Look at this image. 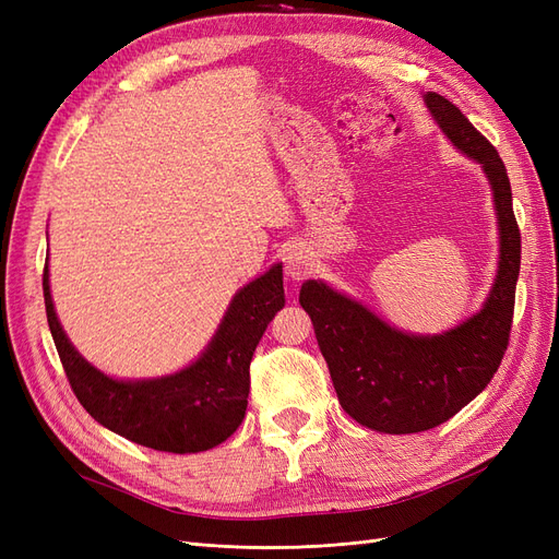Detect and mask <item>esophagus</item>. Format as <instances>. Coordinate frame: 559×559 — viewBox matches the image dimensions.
<instances>
[{
  "label": "esophagus",
  "instance_id": "obj_1",
  "mask_svg": "<svg viewBox=\"0 0 559 559\" xmlns=\"http://www.w3.org/2000/svg\"><path fill=\"white\" fill-rule=\"evenodd\" d=\"M312 273V259L308 257L302 249H292L286 253V261H284V275L289 277L292 282H300L306 280Z\"/></svg>",
  "mask_w": 559,
  "mask_h": 559
}]
</instances>
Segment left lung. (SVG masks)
Wrapping results in <instances>:
<instances>
[{
    "label": "left lung",
    "mask_w": 559,
    "mask_h": 559,
    "mask_svg": "<svg viewBox=\"0 0 559 559\" xmlns=\"http://www.w3.org/2000/svg\"><path fill=\"white\" fill-rule=\"evenodd\" d=\"M425 99L450 142L483 165L495 191L499 273L483 310L443 335H408L324 282L308 280L300 289L337 401L359 425L384 433L433 429L483 392L509 347L520 275V228L503 160L460 107L438 93Z\"/></svg>",
    "instance_id": "1"
}]
</instances>
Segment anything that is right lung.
<instances>
[{
    "label": "right lung",
    "instance_id": "add662e5",
    "mask_svg": "<svg viewBox=\"0 0 559 559\" xmlns=\"http://www.w3.org/2000/svg\"><path fill=\"white\" fill-rule=\"evenodd\" d=\"M48 329L79 403L99 425L160 452H202L224 443L242 425L249 364L263 331L284 308L282 265L235 294L210 347L189 368L160 380L123 382L99 373L67 341L53 310L44 267Z\"/></svg>",
    "mask_w": 559,
    "mask_h": 559
}]
</instances>
